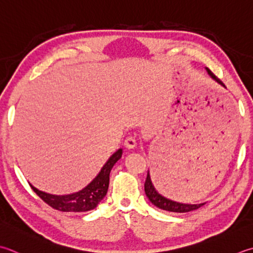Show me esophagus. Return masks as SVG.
<instances>
[{"label": "esophagus", "mask_w": 253, "mask_h": 253, "mask_svg": "<svg viewBox=\"0 0 253 253\" xmlns=\"http://www.w3.org/2000/svg\"><path fill=\"white\" fill-rule=\"evenodd\" d=\"M124 146H125L127 149H132V148H135L137 146L136 139L133 137L126 138V140L124 141Z\"/></svg>", "instance_id": "1"}]
</instances>
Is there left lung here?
<instances>
[{"mask_svg":"<svg viewBox=\"0 0 253 253\" xmlns=\"http://www.w3.org/2000/svg\"><path fill=\"white\" fill-rule=\"evenodd\" d=\"M207 72H209L210 76L216 80L218 83H220L221 85L225 86V84L220 81V79L217 78L214 73H212L209 68H206ZM145 193L149 201L152 203L153 205L159 207V209L163 210V211H173V212H187V211H195L197 209H200L201 206H203L204 204H182V203H177L174 201L168 200L167 197L162 196L161 194L158 193V191L155 189L153 186L151 179H150V174L148 172L147 174V179L145 182Z\"/></svg>","mask_w":253,"mask_h":253,"instance_id":"obj_1","label":"left lung"}]
</instances>
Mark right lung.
<instances>
[{
  "label": "right lung",
  "instance_id": "add662e5",
  "mask_svg": "<svg viewBox=\"0 0 253 253\" xmlns=\"http://www.w3.org/2000/svg\"><path fill=\"white\" fill-rule=\"evenodd\" d=\"M123 150L118 149L107 160L102 168L101 172L90 184L80 192L73 193L70 195H51L37 190L36 187L31 185L33 191L41 197V199L52 209L60 211H87L95 209L98 203L105 197L108 184H110V173L114 165L121 159Z\"/></svg>",
  "mask_w": 253,
  "mask_h": 253
}]
</instances>
